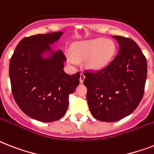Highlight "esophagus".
I'll return each mask as SVG.
<instances>
[{"instance_id":"obj_1","label":"esophagus","mask_w":154,"mask_h":154,"mask_svg":"<svg viewBox=\"0 0 154 154\" xmlns=\"http://www.w3.org/2000/svg\"><path fill=\"white\" fill-rule=\"evenodd\" d=\"M85 78V76L84 75V73H81V76H80V82H81V83H83Z\"/></svg>"}]
</instances>
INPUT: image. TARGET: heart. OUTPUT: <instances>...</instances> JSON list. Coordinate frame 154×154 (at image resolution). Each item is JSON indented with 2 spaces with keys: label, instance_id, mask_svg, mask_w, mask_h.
Wrapping results in <instances>:
<instances>
[{
  "label": "heart",
  "instance_id": "heart-1",
  "mask_svg": "<svg viewBox=\"0 0 154 154\" xmlns=\"http://www.w3.org/2000/svg\"><path fill=\"white\" fill-rule=\"evenodd\" d=\"M72 54H68L69 63L76 65L77 61L85 60V66L91 70H100L110 64L116 51L115 42L111 39L97 38L91 40L75 43L72 47Z\"/></svg>",
  "mask_w": 154,
  "mask_h": 154
}]
</instances>
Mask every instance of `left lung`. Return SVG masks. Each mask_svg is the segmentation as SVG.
Segmentation results:
<instances>
[{"label":"left lung","instance_id":"1","mask_svg":"<svg viewBox=\"0 0 154 154\" xmlns=\"http://www.w3.org/2000/svg\"><path fill=\"white\" fill-rule=\"evenodd\" d=\"M119 45L118 54L105 68L85 72L84 85L90 112L103 122H116L137 108L144 94L147 62L131 38L112 36Z\"/></svg>","mask_w":154,"mask_h":154}]
</instances>
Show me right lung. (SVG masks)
I'll list each match as a JSON object with an SVG mask.
<instances>
[{
  "label": "right lung",
  "instance_id": "add662e5",
  "mask_svg": "<svg viewBox=\"0 0 154 154\" xmlns=\"http://www.w3.org/2000/svg\"><path fill=\"white\" fill-rule=\"evenodd\" d=\"M62 34L51 32L23 38L10 60L15 101L27 116L40 122H54L64 116L69 96L80 83V73L70 76L63 70L66 61L63 52L52 51L50 46ZM47 52L51 55L43 58Z\"/></svg>",
  "mask_w": 154,
  "mask_h": 154
}]
</instances>
